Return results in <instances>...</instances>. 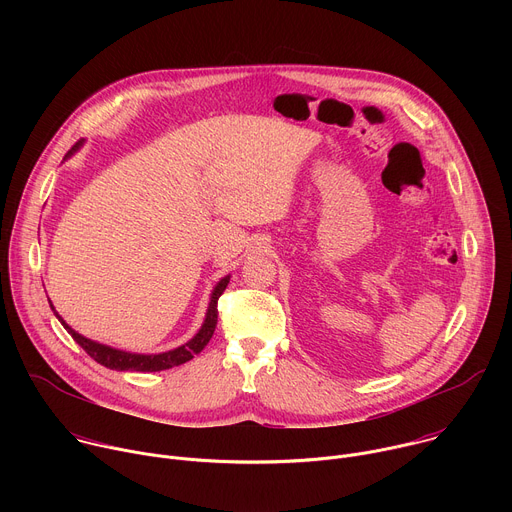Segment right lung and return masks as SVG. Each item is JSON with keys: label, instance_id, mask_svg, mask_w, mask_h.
I'll return each instance as SVG.
<instances>
[{"label": "right lung", "instance_id": "1", "mask_svg": "<svg viewBox=\"0 0 512 512\" xmlns=\"http://www.w3.org/2000/svg\"><path fill=\"white\" fill-rule=\"evenodd\" d=\"M83 141H77L75 145H72V150L66 154V158H70L72 154H77L81 150ZM229 279L231 275H225L221 281H218L212 289L210 294V302H208V310H206V316H204V322L200 326V330L182 346L174 348V350H168V352H160V354H137V352H127V350H119V348H113V346H107V344H101V342H95L91 338H85L83 334L72 330L60 316L58 312L54 310V306L50 304L52 312L56 314V318L60 320V324L68 330V334L77 340L79 346L85 348V352L95 358L99 364H103V367L111 369V371H137V373H156V371H166V369H172V367H178V364H184L188 362L190 358H194V354H198L206 344L208 340L212 338L214 334V328H216V320H218V310H216V304H218V298L223 296V291L227 289L229 285Z\"/></svg>", "mask_w": 512, "mask_h": 512}]
</instances>
